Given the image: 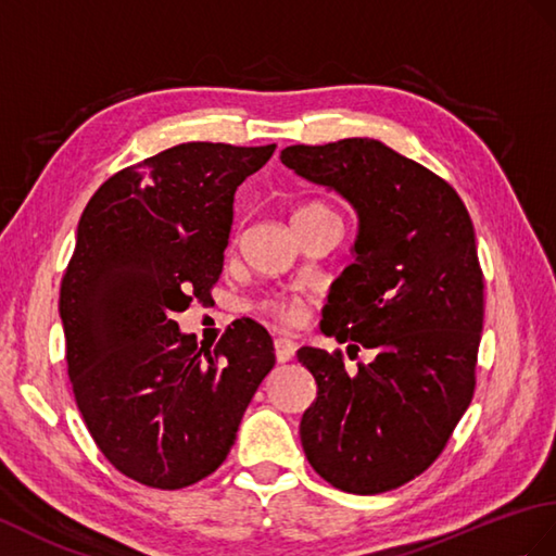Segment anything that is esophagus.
Masks as SVG:
<instances>
[{"label": "esophagus", "mask_w": 556, "mask_h": 556, "mask_svg": "<svg viewBox=\"0 0 556 556\" xmlns=\"http://www.w3.org/2000/svg\"><path fill=\"white\" fill-rule=\"evenodd\" d=\"M275 355H277L279 363H289V359H293V355H295V343H293V339H289V337H277V339H275Z\"/></svg>", "instance_id": "1"}]
</instances>
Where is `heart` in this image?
Masks as SVG:
<instances>
[{
    "instance_id": "obj_1",
    "label": "heart",
    "mask_w": 556,
    "mask_h": 556,
    "mask_svg": "<svg viewBox=\"0 0 556 556\" xmlns=\"http://www.w3.org/2000/svg\"><path fill=\"white\" fill-rule=\"evenodd\" d=\"M319 208H327V205L309 203V205H303L301 211H295V215L309 213V211H319ZM263 309H265V313L273 315V317L281 319V321H299L301 315H303L301 301L299 299H291V295H275V299H267L263 303Z\"/></svg>"
}]
</instances>
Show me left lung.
Segmentation results:
<instances>
[{
	"instance_id": "1",
	"label": "left lung",
	"mask_w": 556,
	"mask_h": 556,
	"mask_svg": "<svg viewBox=\"0 0 556 556\" xmlns=\"http://www.w3.org/2000/svg\"><path fill=\"white\" fill-rule=\"evenodd\" d=\"M281 163L357 211L355 263L331 283L321 331L377 351L348 374L341 351L301 348L317 381L305 457L345 493H386L431 467L473 397L483 273L471 217L443 177L377 139L295 144Z\"/></svg>"
}]
</instances>
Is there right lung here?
I'll return each mask as SVG.
<instances>
[{"label":"right lung","mask_w":556,"mask_h":556,"mask_svg":"<svg viewBox=\"0 0 556 556\" xmlns=\"http://www.w3.org/2000/svg\"><path fill=\"white\" fill-rule=\"evenodd\" d=\"M277 144L187 141L103 182L77 225L59 313L77 409L97 447L141 485L213 473L275 367L267 329L227 327L213 351L175 315L223 273L235 191Z\"/></svg>","instance_id":"obj_1"}]
</instances>
